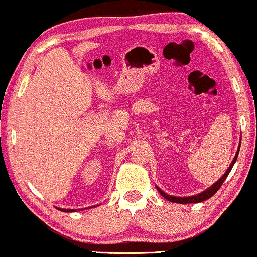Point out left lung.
<instances>
[{"label":"left lung","instance_id":"1","mask_svg":"<svg viewBox=\"0 0 257 257\" xmlns=\"http://www.w3.org/2000/svg\"><path fill=\"white\" fill-rule=\"evenodd\" d=\"M240 141H241V137H240ZM240 141H239V143H240ZM239 149H240V144H239V146H238L237 153H235V156H234V158H233L232 163L229 164L228 169H227L226 173L223 174L222 176H221V179L217 180V181L215 182L214 185H211L210 187L206 188L205 191H203V192L196 194V196H190V197H176V196H172V194L166 193V192H164V191H162L161 188L158 187V186H156V188H157L158 192L161 193L162 196L164 197V198L169 200V202H173V203H179V204H190V203H200V202H204V200L209 199V198H210V197H213L214 194L216 193L217 191H219V188L221 187V185L223 184V181H225L227 176H228L229 172H231V170H232L233 166H234L235 161H237L238 153H239Z\"/></svg>","mask_w":257,"mask_h":257}]
</instances>
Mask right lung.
Wrapping results in <instances>:
<instances>
[{"instance_id": "obj_1", "label": "right lung", "mask_w": 257, "mask_h": 257, "mask_svg": "<svg viewBox=\"0 0 257 257\" xmlns=\"http://www.w3.org/2000/svg\"><path fill=\"white\" fill-rule=\"evenodd\" d=\"M59 210L64 211V213H73V211H77V209H63V208H58ZM78 210H82V209H78Z\"/></svg>"}]
</instances>
